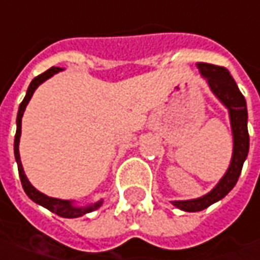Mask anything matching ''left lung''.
Listing matches in <instances>:
<instances>
[{
    "mask_svg": "<svg viewBox=\"0 0 260 260\" xmlns=\"http://www.w3.org/2000/svg\"><path fill=\"white\" fill-rule=\"evenodd\" d=\"M202 75L209 82L213 93L219 98L223 105L229 109L232 131H233V155L228 173L223 175L220 183L209 194L196 200L185 202H173L177 209L184 211H200L207 209L213 203L221 200L235 185L239 175L242 173V167L249 152V132H247V109L245 96L240 93L236 82L230 76L229 70L221 66L197 63Z\"/></svg>",
    "mask_w": 260,
    "mask_h": 260,
    "instance_id": "obj_1",
    "label": "left lung"
}]
</instances>
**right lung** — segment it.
Wrapping results in <instances>:
<instances>
[{"label":"right lung","instance_id":"right-lung-1","mask_svg":"<svg viewBox=\"0 0 260 260\" xmlns=\"http://www.w3.org/2000/svg\"><path fill=\"white\" fill-rule=\"evenodd\" d=\"M60 68H50L49 70H46L44 73H41L37 77L32 79V82L27 89V94L23 99V102L20 103V108H18V115H17V132H15V138H14V155H15V161H17V166H18V174H20V180L23 184V188L25 194L31 199L32 202L40 204L43 207H46L47 210L56 213L60 217H66V219H75V217H80L86 213H90L94 211L96 209H99L102 206V200L90 206H86V207H75L72 202L69 200H60V199H53V197H47L46 194H43L39 190H36L32 187L30 181L27 180V177L24 174L23 166H21V161H20V151H18V144H20V135H21V118H23V113L25 111V106L28 101L31 99L34 90L37 89V86L43 83L44 80H47L49 77H51L54 73L60 72Z\"/></svg>","mask_w":260,"mask_h":260}]
</instances>
